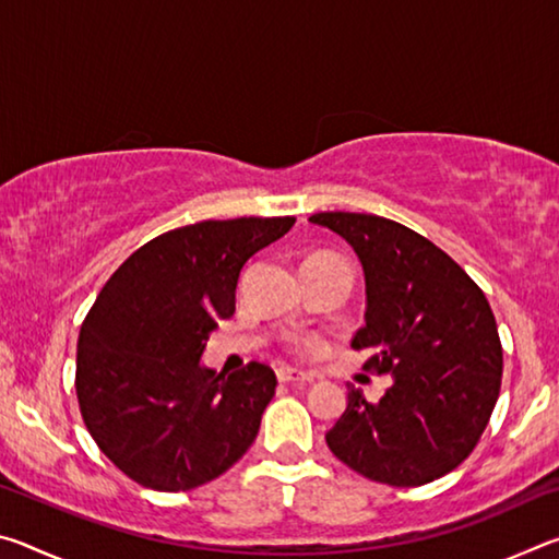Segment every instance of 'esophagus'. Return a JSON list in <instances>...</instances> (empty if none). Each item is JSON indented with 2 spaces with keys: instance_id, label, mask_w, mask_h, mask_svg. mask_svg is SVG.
Listing matches in <instances>:
<instances>
[{
  "instance_id": "1",
  "label": "esophagus",
  "mask_w": 559,
  "mask_h": 559,
  "mask_svg": "<svg viewBox=\"0 0 559 559\" xmlns=\"http://www.w3.org/2000/svg\"><path fill=\"white\" fill-rule=\"evenodd\" d=\"M278 382H296V384H310L313 382V377L300 372V370H293V367H278L276 370Z\"/></svg>"
}]
</instances>
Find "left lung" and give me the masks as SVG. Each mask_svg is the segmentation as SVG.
<instances>
[{
    "instance_id": "left-lung-1",
    "label": "left lung",
    "mask_w": 559,
    "mask_h": 559,
    "mask_svg": "<svg viewBox=\"0 0 559 559\" xmlns=\"http://www.w3.org/2000/svg\"><path fill=\"white\" fill-rule=\"evenodd\" d=\"M308 222L353 246L365 271V370L392 374L380 402L347 384L325 441L377 484H431L468 459L500 394L503 347L488 300L449 253L374 214L320 212Z\"/></svg>"
}]
</instances>
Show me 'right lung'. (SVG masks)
Returning <instances> with one entry per match:
<instances>
[{
    "mask_svg": "<svg viewBox=\"0 0 559 559\" xmlns=\"http://www.w3.org/2000/svg\"><path fill=\"white\" fill-rule=\"evenodd\" d=\"M293 216L179 226L122 261L88 310L75 394L93 441L135 484L177 493L229 471L257 439L276 372L249 362L216 377L200 357L236 310L243 263Z\"/></svg>",
    "mask_w": 559,
    "mask_h": 559,
    "instance_id": "right-lung-1",
    "label": "right lung"
}]
</instances>
